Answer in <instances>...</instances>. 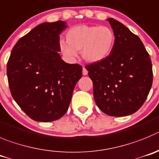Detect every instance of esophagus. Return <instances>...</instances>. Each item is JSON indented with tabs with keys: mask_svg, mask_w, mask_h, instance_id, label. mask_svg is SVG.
Here are the masks:
<instances>
[{
	"mask_svg": "<svg viewBox=\"0 0 159 159\" xmlns=\"http://www.w3.org/2000/svg\"><path fill=\"white\" fill-rule=\"evenodd\" d=\"M82 74L83 75H87L88 74V70H87L85 67H83L82 68Z\"/></svg>",
	"mask_w": 159,
	"mask_h": 159,
	"instance_id": "34e87169",
	"label": "esophagus"
}]
</instances>
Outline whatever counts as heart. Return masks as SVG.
Masks as SVG:
<instances>
[{
  "label": "heart",
  "mask_w": 159,
  "mask_h": 159,
  "mask_svg": "<svg viewBox=\"0 0 159 159\" xmlns=\"http://www.w3.org/2000/svg\"><path fill=\"white\" fill-rule=\"evenodd\" d=\"M66 42H60L61 51L68 58H74L81 51L85 61L99 62L108 58L114 48L116 35L107 26L81 24L73 27L66 34Z\"/></svg>",
  "instance_id": "b5f03b06"
}]
</instances>
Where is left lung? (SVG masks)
Masks as SVG:
<instances>
[{"label": "left lung", "instance_id": "obj_1", "mask_svg": "<svg viewBox=\"0 0 159 159\" xmlns=\"http://www.w3.org/2000/svg\"><path fill=\"white\" fill-rule=\"evenodd\" d=\"M116 35L109 56L85 66L93 84L98 108L111 116H125L138 111L152 86L153 71L143 43L120 22L109 18Z\"/></svg>", "mask_w": 159, "mask_h": 159}]
</instances>
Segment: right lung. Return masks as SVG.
<instances>
[{"instance_id": "right-lung-1", "label": "right lung", "mask_w": 159, "mask_h": 159, "mask_svg": "<svg viewBox=\"0 0 159 159\" xmlns=\"http://www.w3.org/2000/svg\"><path fill=\"white\" fill-rule=\"evenodd\" d=\"M66 28L61 20L39 24L17 41L8 58L11 94L35 121L51 122L63 116L82 75L81 65L66 63L58 52L59 34Z\"/></svg>"}]
</instances>
